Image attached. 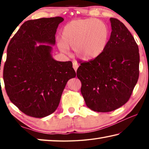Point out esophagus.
Segmentation results:
<instances>
[{"instance_id": "34e87169", "label": "esophagus", "mask_w": 149, "mask_h": 149, "mask_svg": "<svg viewBox=\"0 0 149 149\" xmlns=\"http://www.w3.org/2000/svg\"><path fill=\"white\" fill-rule=\"evenodd\" d=\"M78 67H79V64H78L77 62H74V63H73V68H74V69L75 70V72L77 71Z\"/></svg>"}]
</instances>
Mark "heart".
Listing matches in <instances>:
<instances>
[{
    "mask_svg": "<svg viewBox=\"0 0 149 149\" xmlns=\"http://www.w3.org/2000/svg\"><path fill=\"white\" fill-rule=\"evenodd\" d=\"M61 38L58 45L62 52L67 53L71 47L79 58L91 60L105 50L109 41L110 30L101 20L76 19L65 25L61 31Z\"/></svg>",
    "mask_w": 149,
    "mask_h": 149,
    "instance_id": "b5f03b06",
    "label": "heart"
}]
</instances>
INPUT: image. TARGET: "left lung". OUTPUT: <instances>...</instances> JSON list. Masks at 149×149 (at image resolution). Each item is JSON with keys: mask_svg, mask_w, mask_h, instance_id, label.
<instances>
[{"mask_svg": "<svg viewBox=\"0 0 149 149\" xmlns=\"http://www.w3.org/2000/svg\"><path fill=\"white\" fill-rule=\"evenodd\" d=\"M112 32L103 53L83 62L77 70L81 92L88 108L108 112L128 101L137 84L139 71V47L122 22L110 18Z\"/></svg>", "mask_w": 149, "mask_h": 149, "instance_id": "obj_1", "label": "left lung"}]
</instances>
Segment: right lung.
I'll use <instances>...</instances> for the list:
<instances>
[{
	"instance_id": "1",
	"label": "right lung",
	"mask_w": 149,
	"mask_h": 149,
	"mask_svg": "<svg viewBox=\"0 0 149 149\" xmlns=\"http://www.w3.org/2000/svg\"><path fill=\"white\" fill-rule=\"evenodd\" d=\"M62 17L28 20L7 48L3 71L10 100L29 116L43 118L56 110L67 82L76 76L72 62L52 56Z\"/></svg>"
}]
</instances>
